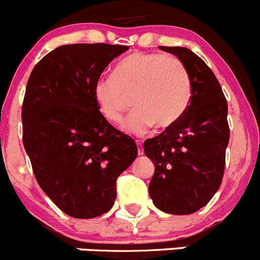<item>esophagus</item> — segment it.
<instances>
[{
  "mask_svg": "<svg viewBox=\"0 0 260 260\" xmlns=\"http://www.w3.org/2000/svg\"><path fill=\"white\" fill-rule=\"evenodd\" d=\"M137 149H138V156H142L145 152H143V146L141 142H137Z\"/></svg>",
  "mask_w": 260,
  "mask_h": 260,
  "instance_id": "obj_1",
  "label": "esophagus"
}]
</instances>
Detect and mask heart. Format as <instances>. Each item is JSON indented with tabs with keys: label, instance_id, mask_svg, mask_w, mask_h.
Returning <instances> with one entry per match:
<instances>
[{
	"label": "heart",
	"instance_id": "1",
	"mask_svg": "<svg viewBox=\"0 0 260 260\" xmlns=\"http://www.w3.org/2000/svg\"><path fill=\"white\" fill-rule=\"evenodd\" d=\"M132 96L136 109L124 131L145 136L154 125L166 129L182 118L190 106L192 85L177 57L153 52H132L118 61L112 77L93 86V99L108 122L119 124Z\"/></svg>",
	"mask_w": 260,
	"mask_h": 260
}]
</instances>
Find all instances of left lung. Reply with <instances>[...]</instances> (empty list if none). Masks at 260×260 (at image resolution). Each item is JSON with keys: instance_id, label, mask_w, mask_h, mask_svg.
Returning a JSON list of instances; mask_svg holds the SVG:
<instances>
[{"instance_id": "obj_1", "label": "left lung", "mask_w": 260, "mask_h": 260, "mask_svg": "<svg viewBox=\"0 0 260 260\" xmlns=\"http://www.w3.org/2000/svg\"><path fill=\"white\" fill-rule=\"evenodd\" d=\"M159 49L185 65L192 96L176 124L143 143L154 164L148 192L159 210L187 215L204 208L221 185L230 135L228 103L214 73L195 52L181 46Z\"/></svg>"}]
</instances>
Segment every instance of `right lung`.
I'll return each instance as SVG.
<instances>
[{
	"label": "right lung",
	"instance_id": "obj_1",
	"mask_svg": "<svg viewBox=\"0 0 260 260\" xmlns=\"http://www.w3.org/2000/svg\"><path fill=\"white\" fill-rule=\"evenodd\" d=\"M129 49L72 44L52 50L31 72L22 104V141L36 181L69 216L91 219L113 206L118 176L137 157L93 99V86Z\"/></svg>",
	"mask_w": 260,
	"mask_h": 260
}]
</instances>
